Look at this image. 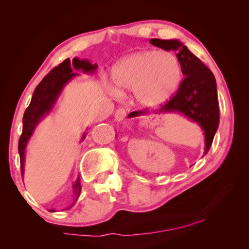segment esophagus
I'll return each mask as SVG.
<instances>
[{
	"label": "esophagus",
	"instance_id": "1",
	"mask_svg": "<svg viewBox=\"0 0 249 249\" xmlns=\"http://www.w3.org/2000/svg\"><path fill=\"white\" fill-rule=\"evenodd\" d=\"M125 116H126V111H125L123 107H121V108L117 109V111L115 112V115H114L116 122L123 121L125 119Z\"/></svg>",
	"mask_w": 249,
	"mask_h": 249
}]
</instances>
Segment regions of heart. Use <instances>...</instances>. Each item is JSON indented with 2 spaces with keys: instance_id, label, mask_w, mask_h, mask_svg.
Instances as JSON below:
<instances>
[{
  "instance_id": "heart-1",
  "label": "heart",
  "mask_w": 249,
  "mask_h": 249,
  "mask_svg": "<svg viewBox=\"0 0 249 249\" xmlns=\"http://www.w3.org/2000/svg\"><path fill=\"white\" fill-rule=\"evenodd\" d=\"M182 80V65L177 54L166 50H142L117 62L112 69L113 94L133 91L142 107H157L171 100Z\"/></svg>"
}]
</instances>
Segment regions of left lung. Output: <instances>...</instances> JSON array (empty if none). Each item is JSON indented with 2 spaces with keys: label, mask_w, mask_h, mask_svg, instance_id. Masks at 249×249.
<instances>
[{
  "label": "left lung",
  "mask_w": 249,
  "mask_h": 249,
  "mask_svg": "<svg viewBox=\"0 0 249 249\" xmlns=\"http://www.w3.org/2000/svg\"><path fill=\"white\" fill-rule=\"evenodd\" d=\"M149 43L163 50L176 52L177 57L180 59L182 65V74L184 75L177 93L169 102L162 105L156 114L180 113L200 125L204 134V155H206L212 145L220 122L216 81L214 74L188 49L187 46L178 39L163 40L153 38ZM145 114L147 112L135 111L129 113L128 117Z\"/></svg>",
  "instance_id": "1"
}]
</instances>
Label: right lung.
<instances>
[{
    "label": "right lung",
    "instance_id": "obj_1",
    "mask_svg": "<svg viewBox=\"0 0 249 249\" xmlns=\"http://www.w3.org/2000/svg\"><path fill=\"white\" fill-rule=\"evenodd\" d=\"M98 68L96 64H91L87 59H79L74 57L72 60L66 59L60 65L54 67L46 77L41 80L40 83L36 87L32 101L23 116V132L18 142V154L20 158V171L22 176L24 174V161H25V149L27 142L31 140L34 130L39 124V122L44 117L53 111L57 100L60 96L62 90L67 83L71 79L79 75L78 71H82L83 73H94ZM86 138V134H83L81 142ZM73 191L77 201L78 196L81 192L80 185V178L73 184ZM54 212V210H52Z\"/></svg>",
    "mask_w": 249,
    "mask_h": 249
}]
</instances>
